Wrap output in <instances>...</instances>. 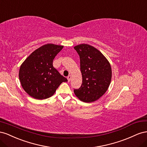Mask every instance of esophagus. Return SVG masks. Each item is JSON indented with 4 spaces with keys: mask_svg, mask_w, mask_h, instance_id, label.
<instances>
[{
    "mask_svg": "<svg viewBox=\"0 0 147 147\" xmlns=\"http://www.w3.org/2000/svg\"><path fill=\"white\" fill-rule=\"evenodd\" d=\"M71 75H69V76L67 77V79H68V82H69L70 81V80H71Z\"/></svg>",
    "mask_w": 147,
    "mask_h": 147,
    "instance_id": "1",
    "label": "esophagus"
}]
</instances>
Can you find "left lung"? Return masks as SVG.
Here are the masks:
<instances>
[{
    "label": "left lung",
    "instance_id": "8db88e82",
    "mask_svg": "<svg viewBox=\"0 0 147 147\" xmlns=\"http://www.w3.org/2000/svg\"><path fill=\"white\" fill-rule=\"evenodd\" d=\"M80 57L82 83L74 90L76 97L84 102L91 103L99 99L108 90L111 81L110 62L98 49L86 44L75 46Z\"/></svg>",
    "mask_w": 147,
    "mask_h": 147
}]
</instances>
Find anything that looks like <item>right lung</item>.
<instances>
[{
  "label": "right lung",
  "instance_id": "right-lung-1",
  "mask_svg": "<svg viewBox=\"0 0 147 147\" xmlns=\"http://www.w3.org/2000/svg\"><path fill=\"white\" fill-rule=\"evenodd\" d=\"M63 45L47 44L29 55L19 70V79L23 89L32 98H48L67 79L53 66V60Z\"/></svg>",
  "mask_w": 147,
  "mask_h": 147
}]
</instances>
